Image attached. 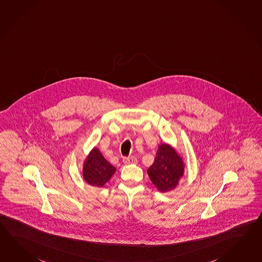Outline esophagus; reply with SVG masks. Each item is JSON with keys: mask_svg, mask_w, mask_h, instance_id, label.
<instances>
[{"mask_svg": "<svg viewBox=\"0 0 262 262\" xmlns=\"http://www.w3.org/2000/svg\"><path fill=\"white\" fill-rule=\"evenodd\" d=\"M123 163L125 164H135V163H138V161H137V158L132 156V157L124 158Z\"/></svg>", "mask_w": 262, "mask_h": 262, "instance_id": "esophagus-1", "label": "esophagus"}]
</instances>
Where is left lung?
I'll return each instance as SVG.
<instances>
[{
    "instance_id": "1",
    "label": "left lung",
    "mask_w": 262,
    "mask_h": 262,
    "mask_svg": "<svg viewBox=\"0 0 262 262\" xmlns=\"http://www.w3.org/2000/svg\"><path fill=\"white\" fill-rule=\"evenodd\" d=\"M185 170V163L181 154L169 144L158 146L155 161L147 174L153 185L161 192L173 191L179 185Z\"/></svg>"
}]
</instances>
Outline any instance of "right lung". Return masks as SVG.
<instances>
[{
  "label": "right lung",
  "mask_w": 262,
  "mask_h": 262,
  "mask_svg": "<svg viewBox=\"0 0 262 262\" xmlns=\"http://www.w3.org/2000/svg\"><path fill=\"white\" fill-rule=\"evenodd\" d=\"M82 164L83 180L89 185L98 188L104 186L117 171L96 146L88 153Z\"/></svg>",
  "instance_id": "1"
}]
</instances>
